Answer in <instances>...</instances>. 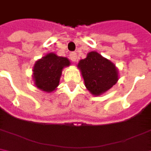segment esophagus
<instances>
[{
	"label": "esophagus",
	"instance_id": "obj_1",
	"mask_svg": "<svg viewBox=\"0 0 151 151\" xmlns=\"http://www.w3.org/2000/svg\"><path fill=\"white\" fill-rule=\"evenodd\" d=\"M70 58L72 62H76L77 61V54L76 53H70Z\"/></svg>",
	"mask_w": 151,
	"mask_h": 151
}]
</instances>
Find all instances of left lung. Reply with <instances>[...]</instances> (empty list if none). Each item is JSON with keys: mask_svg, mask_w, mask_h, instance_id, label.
Masks as SVG:
<instances>
[{"mask_svg": "<svg viewBox=\"0 0 151 151\" xmlns=\"http://www.w3.org/2000/svg\"><path fill=\"white\" fill-rule=\"evenodd\" d=\"M85 86L94 96H100L111 88L119 80L118 69L110 60L96 51L89 52L78 64Z\"/></svg>", "mask_w": 151, "mask_h": 151, "instance_id": "1", "label": "left lung"}]
</instances>
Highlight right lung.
I'll list each match as a JSON object with an SVG mask.
<instances>
[{"instance_id": "right-lung-1", "label": "right lung", "mask_w": 151, "mask_h": 151, "mask_svg": "<svg viewBox=\"0 0 151 151\" xmlns=\"http://www.w3.org/2000/svg\"><path fill=\"white\" fill-rule=\"evenodd\" d=\"M69 65L68 58L58 56L54 53L47 54L33 66L32 78L35 86L47 93L54 91L59 85L63 69Z\"/></svg>"}]
</instances>
